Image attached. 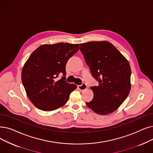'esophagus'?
Here are the masks:
<instances>
[{
    "mask_svg": "<svg viewBox=\"0 0 153 153\" xmlns=\"http://www.w3.org/2000/svg\"><path fill=\"white\" fill-rule=\"evenodd\" d=\"M77 88H78V89H79V90H80V91H84L85 89H87V85H86V84H85L82 83L81 85H78V86H77Z\"/></svg>",
    "mask_w": 153,
    "mask_h": 153,
    "instance_id": "34e87169",
    "label": "esophagus"
}]
</instances>
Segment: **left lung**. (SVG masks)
<instances>
[{
	"instance_id": "obj_1",
	"label": "left lung",
	"mask_w": 153,
	"mask_h": 153,
	"mask_svg": "<svg viewBox=\"0 0 153 153\" xmlns=\"http://www.w3.org/2000/svg\"><path fill=\"white\" fill-rule=\"evenodd\" d=\"M79 49L99 82L98 86L91 87L94 97L86 105L99 114L112 113L129 94L131 70L128 61L108 41L80 44Z\"/></svg>"
}]
</instances>
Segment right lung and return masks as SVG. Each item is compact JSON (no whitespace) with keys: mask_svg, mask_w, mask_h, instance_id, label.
I'll list each match as a JSON object with an SVG mask.
<instances>
[{"mask_svg":"<svg viewBox=\"0 0 153 153\" xmlns=\"http://www.w3.org/2000/svg\"><path fill=\"white\" fill-rule=\"evenodd\" d=\"M78 50L79 44L61 42L42 45L30 54L21 77L26 94L37 108L51 111L68 102L77 85L65 81V65Z\"/></svg>","mask_w":153,"mask_h":153,"instance_id":"obj_1","label":"right lung"}]
</instances>
